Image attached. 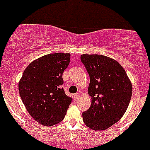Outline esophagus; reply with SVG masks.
<instances>
[{
	"instance_id": "34e87169",
	"label": "esophagus",
	"mask_w": 150,
	"mask_h": 150,
	"mask_svg": "<svg viewBox=\"0 0 150 150\" xmlns=\"http://www.w3.org/2000/svg\"><path fill=\"white\" fill-rule=\"evenodd\" d=\"M79 96H80V93H75V95H74V97H75V99H78V98H79Z\"/></svg>"
}]
</instances>
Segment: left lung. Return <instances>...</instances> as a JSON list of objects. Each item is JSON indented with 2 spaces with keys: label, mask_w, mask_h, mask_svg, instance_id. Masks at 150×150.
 <instances>
[{
  "label": "left lung",
  "mask_w": 150,
  "mask_h": 150,
  "mask_svg": "<svg viewBox=\"0 0 150 150\" xmlns=\"http://www.w3.org/2000/svg\"><path fill=\"white\" fill-rule=\"evenodd\" d=\"M81 60L89 77L91 104L83 112L91 129L103 131L114 125L126 111L132 96V85L122 67L115 60L99 54H83Z\"/></svg>",
  "instance_id": "left-lung-1"
}]
</instances>
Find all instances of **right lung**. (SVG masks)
<instances>
[{"label": "right lung", "mask_w": 150, "mask_h": 150, "mask_svg": "<svg viewBox=\"0 0 150 150\" xmlns=\"http://www.w3.org/2000/svg\"><path fill=\"white\" fill-rule=\"evenodd\" d=\"M69 61V54L43 56L27 67L19 83V95L27 110L45 126L61 122L72 101L62 88V74Z\"/></svg>", "instance_id": "add662e5"}]
</instances>
